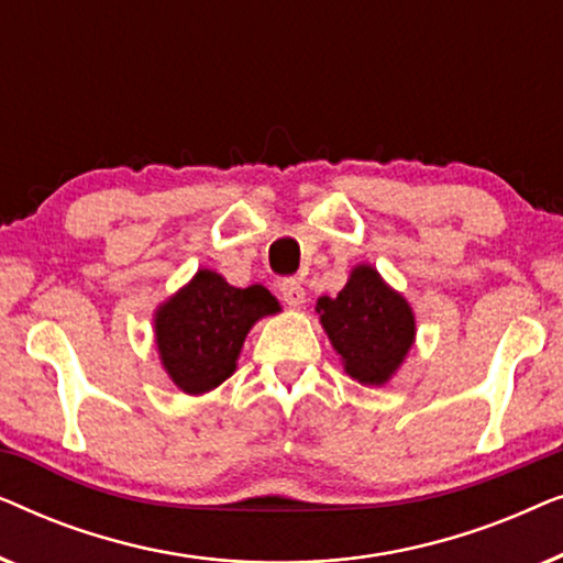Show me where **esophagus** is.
Wrapping results in <instances>:
<instances>
[{
    "label": "esophagus",
    "instance_id": "1",
    "mask_svg": "<svg viewBox=\"0 0 563 563\" xmlns=\"http://www.w3.org/2000/svg\"><path fill=\"white\" fill-rule=\"evenodd\" d=\"M279 291H282L284 302H287L289 307H299V305L305 302V289H302V284H299L297 279H284Z\"/></svg>",
    "mask_w": 563,
    "mask_h": 563
}]
</instances>
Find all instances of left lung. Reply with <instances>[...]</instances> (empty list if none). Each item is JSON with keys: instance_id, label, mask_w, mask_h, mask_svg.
<instances>
[{"instance_id": "obj_1", "label": "left lung", "mask_w": 563, "mask_h": 563, "mask_svg": "<svg viewBox=\"0 0 563 563\" xmlns=\"http://www.w3.org/2000/svg\"><path fill=\"white\" fill-rule=\"evenodd\" d=\"M314 310L345 372L361 384L387 382L415 341L410 305L372 266L353 268L338 297H320Z\"/></svg>"}]
</instances>
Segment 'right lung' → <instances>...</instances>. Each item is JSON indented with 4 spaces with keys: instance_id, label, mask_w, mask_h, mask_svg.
<instances>
[{
    "instance_id": "add662e5",
    "label": "right lung",
    "mask_w": 563,
    "mask_h": 563,
    "mask_svg": "<svg viewBox=\"0 0 563 563\" xmlns=\"http://www.w3.org/2000/svg\"><path fill=\"white\" fill-rule=\"evenodd\" d=\"M279 310L272 291L253 284L230 287L220 274L197 272L156 314L164 368L189 395H202L235 372V358L253 322Z\"/></svg>"
}]
</instances>
